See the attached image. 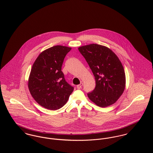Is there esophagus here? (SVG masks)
<instances>
[{
  "instance_id": "obj_1",
  "label": "esophagus",
  "mask_w": 153,
  "mask_h": 153,
  "mask_svg": "<svg viewBox=\"0 0 153 153\" xmlns=\"http://www.w3.org/2000/svg\"><path fill=\"white\" fill-rule=\"evenodd\" d=\"M82 83H81L80 84H79V85H78L77 86H76V88L77 89H81V88H82Z\"/></svg>"
}]
</instances>
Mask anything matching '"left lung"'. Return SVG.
<instances>
[{"label": "left lung", "instance_id": "8db88e82", "mask_svg": "<svg viewBox=\"0 0 153 153\" xmlns=\"http://www.w3.org/2000/svg\"><path fill=\"white\" fill-rule=\"evenodd\" d=\"M78 50L95 76V88L88 93V98L100 107L114 104L126 87V74L121 61L110 49L100 45L82 46Z\"/></svg>", "mask_w": 153, "mask_h": 153}]
</instances>
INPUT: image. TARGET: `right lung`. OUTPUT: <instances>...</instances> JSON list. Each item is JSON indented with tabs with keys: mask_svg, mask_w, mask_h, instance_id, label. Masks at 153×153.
<instances>
[{
	"mask_svg": "<svg viewBox=\"0 0 153 153\" xmlns=\"http://www.w3.org/2000/svg\"><path fill=\"white\" fill-rule=\"evenodd\" d=\"M71 49L61 45L52 46L40 53L33 64L28 88L34 100L46 109L62 107L74 91L61 71L64 58Z\"/></svg>",
	"mask_w": 153,
	"mask_h": 153,
	"instance_id": "right-lung-1",
	"label": "right lung"
}]
</instances>
